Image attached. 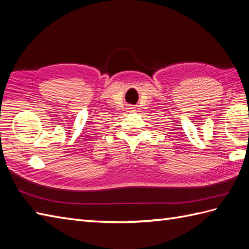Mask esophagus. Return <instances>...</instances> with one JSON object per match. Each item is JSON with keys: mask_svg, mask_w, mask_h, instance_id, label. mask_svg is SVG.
I'll use <instances>...</instances> for the list:
<instances>
[{"mask_svg": "<svg viewBox=\"0 0 249 249\" xmlns=\"http://www.w3.org/2000/svg\"><path fill=\"white\" fill-rule=\"evenodd\" d=\"M127 109H129V111H131V112H133V111H136V110H135L136 108L133 107V106H129V107H128Z\"/></svg>", "mask_w": 249, "mask_h": 249, "instance_id": "34e87169", "label": "esophagus"}]
</instances>
